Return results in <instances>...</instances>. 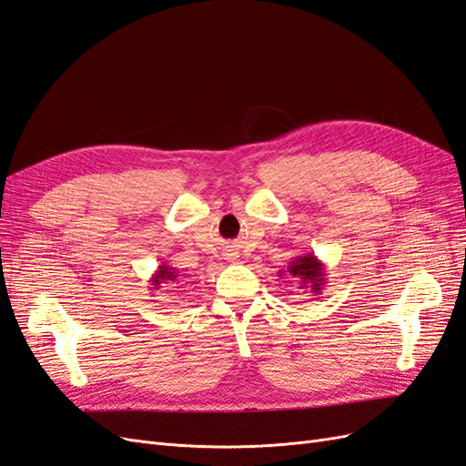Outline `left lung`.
<instances>
[{
    "mask_svg": "<svg viewBox=\"0 0 466 466\" xmlns=\"http://www.w3.org/2000/svg\"><path fill=\"white\" fill-rule=\"evenodd\" d=\"M287 271L292 279L299 280V289L309 290L313 296L321 294L323 287L327 284L325 275V263L318 259V255L304 253L298 255L287 267Z\"/></svg>",
    "mask_w": 466,
    "mask_h": 466,
    "instance_id": "obj_1",
    "label": "left lung"
}]
</instances>
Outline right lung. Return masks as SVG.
<instances>
[{
	"label": "right lung",
	"mask_w": 466,
	"mask_h": 466,
	"mask_svg": "<svg viewBox=\"0 0 466 466\" xmlns=\"http://www.w3.org/2000/svg\"><path fill=\"white\" fill-rule=\"evenodd\" d=\"M179 280V271L176 267H172V265H168V263H162V265H158V268L155 271V275L151 277V290H158L162 284H167V282H177Z\"/></svg>",
	"instance_id": "right-lung-1"
}]
</instances>
